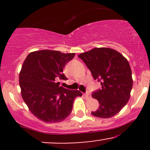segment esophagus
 Listing matches in <instances>:
<instances>
[{
  "label": "esophagus",
  "mask_w": 150,
  "mask_h": 150,
  "mask_svg": "<svg viewBox=\"0 0 150 150\" xmlns=\"http://www.w3.org/2000/svg\"><path fill=\"white\" fill-rule=\"evenodd\" d=\"M84 95H85V97L86 98H87V99H89V98L91 97V94H90V92H87L85 94H84Z\"/></svg>",
  "instance_id": "34e87169"
}]
</instances>
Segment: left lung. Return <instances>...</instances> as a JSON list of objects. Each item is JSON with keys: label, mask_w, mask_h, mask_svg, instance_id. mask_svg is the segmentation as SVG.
Here are the masks:
<instances>
[{"label": "left lung", "mask_w": 150, "mask_h": 150, "mask_svg": "<svg viewBox=\"0 0 150 150\" xmlns=\"http://www.w3.org/2000/svg\"><path fill=\"white\" fill-rule=\"evenodd\" d=\"M89 68L101 88L93 92L99 103L93 116L111 118L120 112L130 97L132 87V71L128 61L121 53L110 48H94L78 56Z\"/></svg>", "instance_id": "obj_1"}]
</instances>
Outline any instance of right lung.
Instances as JSON below:
<instances>
[{
  "mask_svg": "<svg viewBox=\"0 0 150 150\" xmlns=\"http://www.w3.org/2000/svg\"><path fill=\"white\" fill-rule=\"evenodd\" d=\"M75 53L41 50L29 53L19 75L22 97L34 116L46 123H58L71 113L79 90H70L56 82L67 80L63 68Z\"/></svg>",
  "mask_w": 150,
  "mask_h": 150,
  "instance_id": "1",
  "label": "right lung"
}]
</instances>
